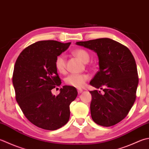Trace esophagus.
Instances as JSON below:
<instances>
[{
	"label": "esophagus",
	"mask_w": 149,
	"mask_h": 149,
	"mask_svg": "<svg viewBox=\"0 0 149 149\" xmlns=\"http://www.w3.org/2000/svg\"><path fill=\"white\" fill-rule=\"evenodd\" d=\"M77 92H78V94H81V93L83 92V90L82 89H77Z\"/></svg>",
	"instance_id": "esophagus-1"
}]
</instances>
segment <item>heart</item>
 Masks as SVG:
<instances>
[{"label":"heart","instance_id":"1","mask_svg":"<svg viewBox=\"0 0 149 149\" xmlns=\"http://www.w3.org/2000/svg\"><path fill=\"white\" fill-rule=\"evenodd\" d=\"M73 54L84 63H87L90 59L88 53L84 49H75L73 51ZM55 66L57 70L61 74L65 73L66 70V59L65 55H58L55 61ZM88 79V75L86 74H72L66 77L65 83L70 86L76 88H81Z\"/></svg>","mask_w":149,"mask_h":149}]
</instances>
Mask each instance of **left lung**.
Listing matches in <instances>:
<instances>
[{"label": "left lung", "mask_w": 149, "mask_h": 149, "mask_svg": "<svg viewBox=\"0 0 149 149\" xmlns=\"http://www.w3.org/2000/svg\"><path fill=\"white\" fill-rule=\"evenodd\" d=\"M94 50L100 70L90 82L100 91H90L91 116L95 123L110 127L126 117L134 103L138 74L134 57L127 46L109 38L77 42Z\"/></svg>", "instance_id": "obj_1"}]
</instances>
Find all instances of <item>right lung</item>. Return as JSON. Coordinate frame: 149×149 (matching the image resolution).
Segmentation results:
<instances>
[{
    "instance_id": "1",
    "label": "right lung",
    "mask_w": 149,
    "mask_h": 149,
    "mask_svg": "<svg viewBox=\"0 0 149 149\" xmlns=\"http://www.w3.org/2000/svg\"><path fill=\"white\" fill-rule=\"evenodd\" d=\"M70 44L36 42L23 49L15 64L12 81L16 100L26 118L43 129L55 130L68 123L70 104L77 95L75 87L66 85L57 95L52 93L61 84L55 59Z\"/></svg>"
}]
</instances>
